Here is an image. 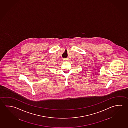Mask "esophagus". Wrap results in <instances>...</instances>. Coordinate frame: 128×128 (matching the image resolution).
Listing matches in <instances>:
<instances>
[{
  "label": "esophagus",
  "mask_w": 128,
  "mask_h": 128,
  "mask_svg": "<svg viewBox=\"0 0 128 128\" xmlns=\"http://www.w3.org/2000/svg\"><path fill=\"white\" fill-rule=\"evenodd\" d=\"M67 60H68V58H66L63 59V60H64V61H66Z\"/></svg>",
  "instance_id": "34e87169"
}]
</instances>
